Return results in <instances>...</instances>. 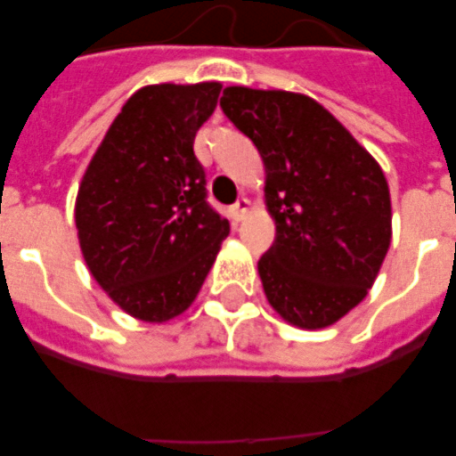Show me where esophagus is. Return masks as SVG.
I'll list each match as a JSON object with an SVG mask.
<instances>
[{
	"mask_svg": "<svg viewBox=\"0 0 456 456\" xmlns=\"http://www.w3.org/2000/svg\"><path fill=\"white\" fill-rule=\"evenodd\" d=\"M248 213H250V200L248 199H241L234 208H232V217H234V222H243Z\"/></svg>",
	"mask_w": 456,
	"mask_h": 456,
	"instance_id": "esophagus-1",
	"label": "esophagus"
}]
</instances>
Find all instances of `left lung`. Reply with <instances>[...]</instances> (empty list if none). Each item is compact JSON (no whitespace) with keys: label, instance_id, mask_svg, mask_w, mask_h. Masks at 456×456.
<instances>
[{"label":"left lung","instance_id":"1","mask_svg":"<svg viewBox=\"0 0 456 456\" xmlns=\"http://www.w3.org/2000/svg\"><path fill=\"white\" fill-rule=\"evenodd\" d=\"M224 116L265 165L277 224L257 274L286 324L317 331L367 298L393 239V208L376 158L312 96L224 87Z\"/></svg>","mask_w":456,"mask_h":456}]
</instances>
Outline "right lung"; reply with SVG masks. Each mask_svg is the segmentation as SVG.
Listing matches in <instances>:
<instances>
[{
  "mask_svg": "<svg viewBox=\"0 0 456 456\" xmlns=\"http://www.w3.org/2000/svg\"><path fill=\"white\" fill-rule=\"evenodd\" d=\"M220 82L146 85L125 102L82 175L75 229L89 274L130 317L189 310L229 234L206 203L193 139Z\"/></svg>",
  "mask_w": 456,
  "mask_h": 456,
  "instance_id": "right-lung-1",
  "label": "right lung"
}]
</instances>
